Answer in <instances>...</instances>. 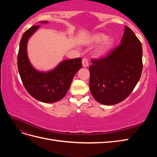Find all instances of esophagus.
<instances>
[{"label": "esophagus", "instance_id": "1", "mask_svg": "<svg viewBox=\"0 0 157 157\" xmlns=\"http://www.w3.org/2000/svg\"><path fill=\"white\" fill-rule=\"evenodd\" d=\"M82 66L84 67H86L88 66L89 63H88V61L86 58H83L82 60Z\"/></svg>", "mask_w": 157, "mask_h": 157}]
</instances>
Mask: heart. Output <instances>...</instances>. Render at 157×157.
<instances>
[{
    "mask_svg": "<svg viewBox=\"0 0 157 157\" xmlns=\"http://www.w3.org/2000/svg\"><path fill=\"white\" fill-rule=\"evenodd\" d=\"M103 40L104 41L98 47L96 50V54L98 56H101L105 54L115 44V39L113 37L107 38V35L102 33H96L92 36L91 40L95 44H98Z\"/></svg>",
    "mask_w": 157,
    "mask_h": 157,
    "instance_id": "1",
    "label": "heart"
}]
</instances>
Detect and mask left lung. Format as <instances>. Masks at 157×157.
Masks as SVG:
<instances>
[{
	"instance_id": "left-lung-1",
	"label": "left lung",
	"mask_w": 157,
	"mask_h": 157,
	"mask_svg": "<svg viewBox=\"0 0 157 157\" xmlns=\"http://www.w3.org/2000/svg\"><path fill=\"white\" fill-rule=\"evenodd\" d=\"M142 54L141 42L125 26L120 45L104 58L92 60L90 90L98 102L112 105L129 96L141 77Z\"/></svg>"
}]
</instances>
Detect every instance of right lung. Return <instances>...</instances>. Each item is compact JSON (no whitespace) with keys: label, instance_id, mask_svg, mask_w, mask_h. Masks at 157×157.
<instances>
[{"label":"right lung","instance_id":"obj_1","mask_svg":"<svg viewBox=\"0 0 157 157\" xmlns=\"http://www.w3.org/2000/svg\"><path fill=\"white\" fill-rule=\"evenodd\" d=\"M40 23H47L48 21ZM39 27L33 26L23 33L17 55V67L23 84L32 97L44 103H54L67 94L75 75L82 68V59L62 61L47 72L35 69L28 58L27 45L29 38Z\"/></svg>","mask_w":157,"mask_h":157}]
</instances>
